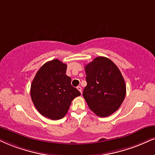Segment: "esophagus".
I'll list each match as a JSON object with an SVG mask.
<instances>
[{
    "label": "esophagus",
    "mask_w": 155,
    "mask_h": 155,
    "mask_svg": "<svg viewBox=\"0 0 155 155\" xmlns=\"http://www.w3.org/2000/svg\"><path fill=\"white\" fill-rule=\"evenodd\" d=\"M77 89L78 90V91H80V92H81V93H82V87H81V86H78V87H77Z\"/></svg>",
    "instance_id": "obj_1"
}]
</instances>
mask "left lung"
Returning a JSON list of instances; mask_svg holds the SVG:
<instances>
[{"label": "left lung", "instance_id": "8db88e82", "mask_svg": "<svg viewBox=\"0 0 155 155\" xmlns=\"http://www.w3.org/2000/svg\"><path fill=\"white\" fill-rule=\"evenodd\" d=\"M87 85L83 95L90 109L100 117L116 111L125 98V81L118 67L105 57H98L85 67Z\"/></svg>", "mask_w": 155, "mask_h": 155}]
</instances>
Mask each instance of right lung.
I'll list each match as a JSON object with an SVG mask.
<instances>
[{"instance_id":"obj_1","label":"right lung","mask_w":155,"mask_h":155,"mask_svg":"<svg viewBox=\"0 0 155 155\" xmlns=\"http://www.w3.org/2000/svg\"><path fill=\"white\" fill-rule=\"evenodd\" d=\"M66 70L67 64L55 59L44 64L32 81V102L41 115L51 120L64 117L72 101L81 95L71 85Z\"/></svg>"}]
</instances>
